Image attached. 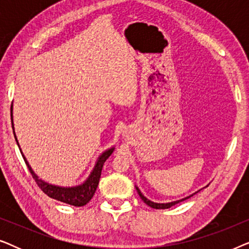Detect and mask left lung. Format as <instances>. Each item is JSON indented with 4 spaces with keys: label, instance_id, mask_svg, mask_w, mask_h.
<instances>
[{
    "label": "left lung",
    "instance_id": "1",
    "mask_svg": "<svg viewBox=\"0 0 249 249\" xmlns=\"http://www.w3.org/2000/svg\"><path fill=\"white\" fill-rule=\"evenodd\" d=\"M136 189H137L138 195L141 196V198H142V202H144L145 204H147L148 206H151V207H153V209H156V210H164V209H169V207H171V206H173V205H176V204H178V203H180V202H182V200H186L187 198H189L190 196H193V195H190V196H188V197H185V198H182V199H180V200H175V202H171V203H154V202H152V200H149V199L146 198V197H145L144 195H142V194L141 193V190L138 189V187H136Z\"/></svg>",
    "mask_w": 249,
    "mask_h": 249
}]
</instances>
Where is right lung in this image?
<instances>
[{"label": "right lung", "mask_w": 249, "mask_h": 249, "mask_svg": "<svg viewBox=\"0 0 249 249\" xmlns=\"http://www.w3.org/2000/svg\"><path fill=\"white\" fill-rule=\"evenodd\" d=\"M11 122L13 125V120H12V105H11ZM13 128V127H12ZM13 134H15V130H13ZM15 138L17 141L16 134H15ZM17 144H18V141H17ZM19 145V144H18ZM114 151V147H112L107 151H105L104 153H102L98 158L96 164H95L93 171L90 172L89 177H88L86 181L84 183H81L79 186L76 187H60V186H55V185H50L45 181H43L42 179H39L38 177L36 176V173L33 171V169L30 168L28 161H27L25 155H21L23 160H25L27 166H28L30 173H32L33 178L35 179V181L40 189L43 190L44 193L46 194L47 196L51 197V198L60 200V202H63L66 204H69V205H73V206H84L89 202V200L93 198L95 192H96V188L98 186V182H100V178H101V173H102V169H103L104 162L107 161L112 153Z\"/></svg>", "instance_id": "add662e5"}]
</instances>
